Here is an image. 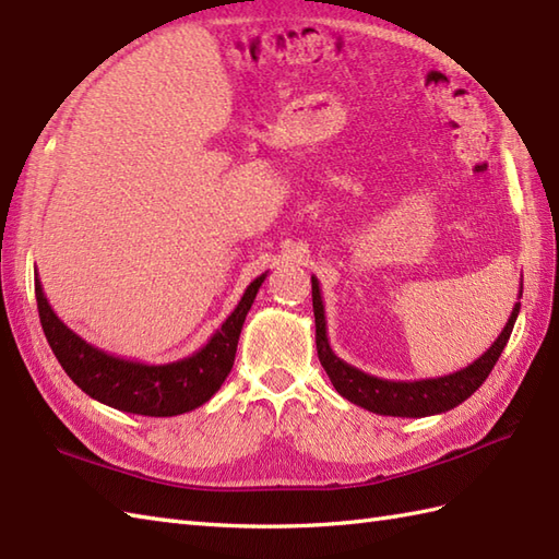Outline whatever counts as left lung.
Listing matches in <instances>:
<instances>
[{
  "label": "left lung",
  "instance_id": "left-lung-1",
  "mask_svg": "<svg viewBox=\"0 0 559 559\" xmlns=\"http://www.w3.org/2000/svg\"><path fill=\"white\" fill-rule=\"evenodd\" d=\"M312 280V312H316V344L318 358L324 367L326 377L334 389L350 403H356L365 411L389 417H429L453 411L455 405L465 403L472 393L479 389L486 377L491 374L493 365L498 362L502 348L508 346L512 326L520 316V301L514 304L510 320L502 326L500 336L491 344L484 356L476 358L472 365L462 370L437 377V379H419V382H391V379H379L367 374L358 367L344 362L336 356L326 338V320H324V304L322 289L318 277ZM522 296V294H520Z\"/></svg>",
  "mask_w": 559,
  "mask_h": 559
}]
</instances>
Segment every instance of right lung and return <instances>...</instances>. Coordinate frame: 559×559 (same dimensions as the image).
I'll use <instances>...</instances> for the list:
<instances>
[{"mask_svg":"<svg viewBox=\"0 0 559 559\" xmlns=\"http://www.w3.org/2000/svg\"><path fill=\"white\" fill-rule=\"evenodd\" d=\"M265 277L267 272L249 284L237 308L229 312V318L209 338L206 346L182 360L163 365L118 358L114 353L87 344L51 310L39 277L35 280V296L39 322H43L53 356L90 399L116 407L120 413L173 417L211 401L213 393L223 386L235 365L243 320Z\"/></svg>","mask_w":559,"mask_h":559,"instance_id":"1","label":"right lung"}]
</instances>
